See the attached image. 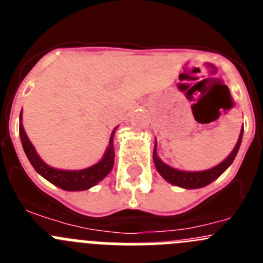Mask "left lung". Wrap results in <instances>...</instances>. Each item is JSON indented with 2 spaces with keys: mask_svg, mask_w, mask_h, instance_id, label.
Masks as SVG:
<instances>
[{
  "mask_svg": "<svg viewBox=\"0 0 263 263\" xmlns=\"http://www.w3.org/2000/svg\"><path fill=\"white\" fill-rule=\"evenodd\" d=\"M242 134H243V126L241 127L240 136L237 139V143L234 146V148L232 150V153L222 160L221 163H218L217 166L212 167V168L203 170V171H184V170H179L175 167L168 166L167 163H164L163 160L158 157L157 153V141H155V147H154V163L155 168L159 173V175L168 182L170 184L176 185V187L185 188V190H196V188H203L205 185L211 184L213 180L218 178L224 173L228 167L233 163L234 158H236L237 153L240 150L241 142H242Z\"/></svg>",
  "mask_w": 263,
  "mask_h": 263,
  "instance_id": "obj_1",
  "label": "left lung"
}]
</instances>
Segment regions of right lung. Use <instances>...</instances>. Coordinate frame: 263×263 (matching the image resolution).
<instances>
[{"mask_svg":"<svg viewBox=\"0 0 263 263\" xmlns=\"http://www.w3.org/2000/svg\"><path fill=\"white\" fill-rule=\"evenodd\" d=\"M117 127L118 126H116L111 132L108 147H106L103 158L97 163L81 170H63L48 166L45 160L39 157L22 125V110H21L20 115V137L27 159L30 160L31 166L34 167V170L39 175L43 176L46 180H48L57 187L62 188L64 191H85V190H89L93 185L99 184L110 173L111 168H113V164H115L113 138H115Z\"/></svg>","mask_w":263,"mask_h":263,"instance_id":"add662e5","label":"right lung"}]
</instances>
